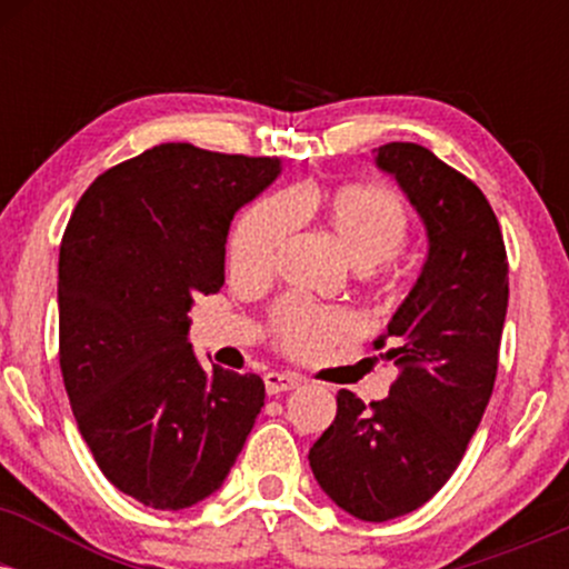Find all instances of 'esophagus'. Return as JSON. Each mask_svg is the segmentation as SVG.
<instances>
[{"label": "esophagus", "mask_w": 569, "mask_h": 569, "mask_svg": "<svg viewBox=\"0 0 569 569\" xmlns=\"http://www.w3.org/2000/svg\"><path fill=\"white\" fill-rule=\"evenodd\" d=\"M299 377L297 375H280V371H270V375H264V388L267 393L276 396V393H286V390H293L299 388Z\"/></svg>", "instance_id": "1"}]
</instances>
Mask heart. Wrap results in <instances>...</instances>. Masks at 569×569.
<instances>
[{
	"instance_id": "obj_1",
	"label": "heart",
	"mask_w": 569,
	"mask_h": 569,
	"mask_svg": "<svg viewBox=\"0 0 569 569\" xmlns=\"http://www.w3.org/2000/svg\"><path fill=\"white\" fill-rule=\"evenodd\" d=\"M318 219L358 270L382 272L409 238V211L388 187L348 184L337 189H293L251 208L234 227L230 270L238 278H264L276 270L299 219ZM280 348L293 356H318L326 345L348 339L356 321L345 310L286 299L272 312Z\"/></svg>"
}]
</instances>
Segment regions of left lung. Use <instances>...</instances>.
I'll return each instance as SVG.
<instances>
[{
  "label": "left lung",
  "mask_w": 569,
  "mask_h": 569,
  "mask_svg": "<svg viewBox=\"0 0 569 569\" xmlns=\"http://www.w3.org/2000/svg\"><path fill=\"white\" fill-rule=\"evenodd\" d=\"M428 232V259L388 331L382 361L398 369L390 396L369 407L337 393V417L312 443L310 468L342 511L388 521L433 498L479 428L508 310V259L485 192L420 143L375 149Z\"/></svg>",
  "instance_id": "1"
}]
</instances>
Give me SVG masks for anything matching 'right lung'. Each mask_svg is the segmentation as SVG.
<instances>
[{"label":"right lung","mask_w":569,"mask_h":569,"mask_svg":"<svg viewBox=\"0 0 569 569\" xmlns=\"http://www.w3.org/2000/svg\"><path fill=\"white\" fill-rule=\"evenodd\" d=\"M278 158L160 143L103 171L58 257V358L71 411L120 492L181 511L224 485L264 407V382L202 367L187 342L194 297L224 286L238 208Z\"/></svg>","instance_id":"1"}]
</instances>
